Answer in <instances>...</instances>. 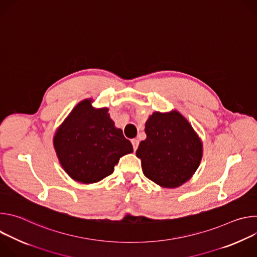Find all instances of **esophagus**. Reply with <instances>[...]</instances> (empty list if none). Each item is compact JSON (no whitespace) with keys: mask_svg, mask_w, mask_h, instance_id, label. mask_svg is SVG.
Returning a JSON list of instances; mask_svg holds the SVG:
<instances>
[{"mask_svg":"<svg viewBox=\"0 0 257 257\" xmlns=\"http://www.w3.org/2000/svg\"><path fill=\"white\" fill-rule=\"evenodd\" d=\"M131 142H132V145H133V150H134V152H136V150H137V148H138V144H139V141H138V139H132L131 140Z\"/></svg>","mask_w":257,"mask_h":257,"instance_id":"obj_1","label":"esophagus"}]
</instances>
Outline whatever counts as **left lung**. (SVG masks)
Returning a JSON list of instances; mask_svg holds the SVG:
<instances>
[{
	"label": "left lung",
	"mask_w": 257,
	"mask_h": 257,
	"mask_svg": "<svg viewBox=\"0 0 257 257\" xmlns=\"http://www.w3.org/2000/svg\"><path fill=\"white\" fill-rule=\"evenodd\" d=\"M146 139L136 156L143 174L158 185L175 188L187 182L202 158V142L179 112H155L145 123Z\"/></svg>",
	"instance_id": "left-lung-1"
}]
</instances>
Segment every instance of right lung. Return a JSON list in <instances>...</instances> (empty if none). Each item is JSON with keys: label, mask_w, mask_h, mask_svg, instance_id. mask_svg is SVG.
<instances>
[{"label": "right lung", "mask_w": 257, "mask_h": 257, "mask_svg": "<svg viewBox=\"0 0 257 257\" xmlns=\"http://www.w3.org/2000/svg\"><path fill=\"white\" fill-rule=\"evenodd\" d=\"M80 101L54 136V148L65 172L77 182L96 183L114 172L121 157L133 153L131 142L115 127L108 108Z\"/></svg>", "instance_id": "obj_1"}]
</instances>
